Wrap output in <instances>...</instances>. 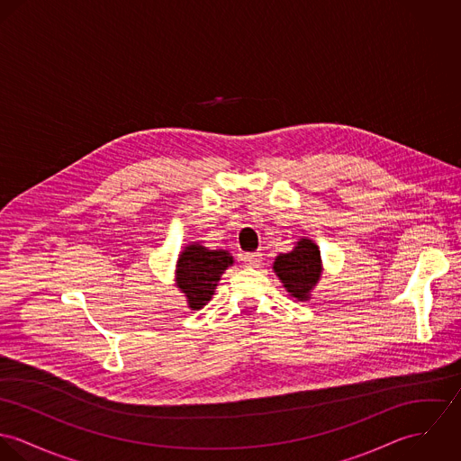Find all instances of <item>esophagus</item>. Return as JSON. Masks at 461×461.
Instances as JSON below:
<instances>
[{
  "mask_svg": "<svg viewBox=\"0 0 461 461\" xmlns=\"http://www.w3.org/2000/svg\"><path fill=\"white\" fill-rule=\"evenodd\" d=\"M243 261H245L247 266H259L261 261H263V254H259V252H249V254L243 256Z\"/></svg>",
  "mask_w": 461,
  "mask_h": 461,
  "instance_id": "esophagus-1",
  "label": "esophagus"
}]
</instances>
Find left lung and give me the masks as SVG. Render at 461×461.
Here are the masks:
<instances>
[{"label":"left lung","instance_id":"1","mask_svg":"<svg viewBox=\"0 0 461 461\" xmlns=\"http://www.w3.org/2000/svg\"><path fill=\"white\" fill-rule=\"evenodd\" d=\"M273 269L291 296L307 300L321 275L320 250L311 240H302L289 254H280L275 259Z\"/></svg>","mask_w":461,"mask_h":461}]
</instances>
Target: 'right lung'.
Instances as JSON below:
<instances>
[{
	"label": "right lung",
	"instance_id": "1",
	"mask_svg": "<svg viewBox=\"0 0 461 461\" xmlns=\"http://www.w3.org/2000/svg\"><path fill=\"white\" fill-rule=\"evenodd\" d=\"M232 264L225 250H207L190 245L177 261V285L186 294L192 309H202L212 296L221 273Z\"/></svg>",
	"mask_w": 461,
	"mask_h": 461
}]
</instances>
